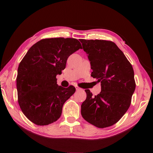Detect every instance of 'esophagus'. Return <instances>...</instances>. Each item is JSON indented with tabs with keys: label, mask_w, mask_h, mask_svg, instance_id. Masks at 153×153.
I'll list each match as a JSON object with an SVG mask.
<instances>
[{
	"label": "esophagus",
	"mask_w": 153,
	"mask_h": 153,
	"mask_svg": "<svg viewBox=\"0 0 153 153\" xmlns=\"http://www.w3.org/2000/svg\"><path fill=\"white\" fill-rule=\"evenodd\" d=\"M76 89L77 91H82L83 90L82 88H79L78 86H76Z\"/></svg>",
	"instance_id": "esophagus-1"
}]
</instances>
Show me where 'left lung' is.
Here are the masks:
<instances>
[{"label":"left lung","mask_w":153,"mask_h":153,"mask_svg":"<svg viewBox=\"0 0 153 153\" xmlns=\"http://www.w3.org/2000/svg\"><path fill=\"white\" fill-rule=\"evenodd\" d=\"M93 70L91 76L100 83L101 91L93 97L85 89L87 98L81 114L87 122L99 128L118 122L128 110L135 89L134 71L130 62L112 41L81 39Z\"/></svg>","instance_id":"left-lung-1"}]
</instances>
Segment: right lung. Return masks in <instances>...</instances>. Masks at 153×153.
Masks as SVG:
<instances>
[{
  "instance_id": "add662e5",
  "label": "right lung",
  "mask_w": 153,
  "mask_h": 153,
  "mask_svg": "<svg viewBox=\"0 0 153 153\" xmlns=\"http://www.w3.org/2000/svg\"><path fill=\"white\" fill-rule=\"evenodd\" d=\"M79 48L82 45L76 39H45L34 44L19 63L16 78L18 103L35 124L56 122L64 102L76 91L72 85H58L56 76L65 69L68 58Z\"/></svg>"
}]
</instances>
